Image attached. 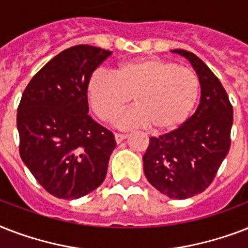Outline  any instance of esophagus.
<instances>
[{
  "instance_id": "obj_1",
  "label": "esophagus",
  "mask_w": 248,
  "mask_h": 248,
  "mask_svg": "<svg viewBox=\"0 0 248 248\" xmlns=\"http://www.w3.org/2000/svg\"><path fill=\"white\" fill-rule=\"evenodd\" d=\"M114 138H116L117 143L120 144L121 141H124L127 138V134H120V132H117V134H114Z\"/></svg>"
}]
</instances>
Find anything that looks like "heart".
<instances>
[{"label": "heart", "instance_id": "1", "mask_svg": "<svg viewBox=\"0 0 248 248\" xmlns=\"http://www.w3.org/2000/svg\"><path fill=\"white\" fill-rule=\"evenodd\" d=\"M193 69L175 62L144 58L121 64L113 73L95 72L87 85L91 108L101 121H112L130 101L135 107L117 120L122 128L145 127L171 132L188 121L200 97Z\"/></svg>", "mask_w": 248, "mask_h": 248}]
</instances>
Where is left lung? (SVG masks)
<instances>
[{
	"instance_id": "8db88e82",
	"label": "left lung",
	"mask_w": 248,
	"mask_h": 248,
	"mask_svg": "<svg viewBox=\"0 0 248 248\" xmlns=\"http://www.w3.org/2000/svg\"><path fill=\"white\" fill-rule=\"evenodd\" d=\"M185 56L201 82V101L183 126L151 138L143 157L144 173L159 192L185 200L204 192L231 149L233 107L219 78L193 52L172 50Z\"/></svg>"
}]
</instances>
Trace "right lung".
I'll use <instances>...</instances> for the list:
<instances>
[{"label":"right lung","mask_w":248,"mask_h":248,"mask_svg":"<svg viewBox=\"0 0 248 248\" xmlns=\"http://www.w3.org/2000/svg\"><path fill=\"white\" fill-rule=\"evenodd\" d=\"M112 51L77 45L52 58L25 87L17 107L19 153L50 194L77 200L104 181L116 140L91 118L87 85Z\"/></svg>","instance_id":"add662e5"}]
</instances>
